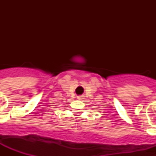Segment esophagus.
<instances>
[{"label": "esophagus", "instance_id": "obj_1", "mask_svg": "<svg viewBox=\"0 0 156 156\" xmlns=\"http://www.w3.org/2000/svg\"><path fill=\"white\" fill-rule=\"evenodd\" d=\"M77 99H78V100H83V96H78V97H77Z\"/></svg>", "mask_w": 156, "mask_h": 156}]
</instances>
